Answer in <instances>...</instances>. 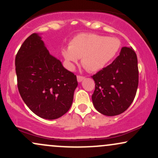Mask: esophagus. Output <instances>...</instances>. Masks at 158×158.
I'll return each mask as SVG.
<instances>
[{
  "mask_svg": "<svg viewBox=\"0 0 158 158\" xmlns=\"http://www.w3.org/2000/svg\"><path fill=\"white\" fill-rule=\"evenodd\" d=\"M85 79V77H81V76H77V81H79V82H81V81L84 80Z\"/></svg>",
  "mask_w": 158,
  "mask_h": 158,
  "instance_id": "obj_1",
  "label": "esophagus"
}]
</instances>
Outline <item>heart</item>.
I'll use <instances>...</instances> for the list:
<instances>
[{
    "instance_id": "obj_1",
    "label": "heart",
    "mask_w": 158,
    "mask_h": 158,
    "mask_svg": "<svg viewBox=\"0 0 158 158\" xmlns=\"http://www.w3.org/2000/svg\"><path fill=\"white\" fill-rule=\"evenodd\" d=\"M120 48V41L114 37L94 33H81L73 38L69 48L62 49L61 54L68 68L73 69L79 59L90 72L102 70L115 57Z\"/></svg>"
}]
</instances>
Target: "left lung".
Segmentation results:
<instances>
[{
  "label": "left lung",
  "mask_w": 158,
  "mask_h": 158,
  "mask_svg": "<svg viewBox=\"0 0 158 158\" xmlns=\"http://www.w3.org/2000/svg\"><path fill=\"white\" fill-rule=\"evenodd\" d=\"M92 101L103 115L113 117L131 106L138 87L137 58L131 48L124 47L111 64L94 75Z\"/></svg>",
  "instance_id": "1"
}]
</instances>
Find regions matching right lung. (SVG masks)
<instances>
[{
    "mask_svg": "<svg viewBox=\"0 0 158 158\" xmlns=\"http://www.w3.org/2000/svg\"><path fill=\"white\" fill-rule=\"evenodd\" d=\"M20 95L27 107L43 119H55L68 111L78 82L48 50L39 34L25 40L15 57Z\"/></svg>",
    "mask_w": 158,
    "mask_h": 158,
    "instance_id": "right-lung-1",
    "label": "right lung"
}]
</instances>
